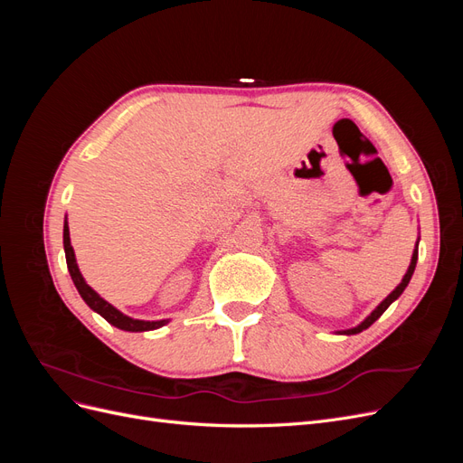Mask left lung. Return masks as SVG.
I'll return each instance as SVG.
<instances>
[{
    "mask_svg": "<svg viewBox=\"0 0 463 463\" xmlns=\"http://www.w3.org/2000/svg\"><path fill=\"white\" fill-rule=\"evenodd\" d=\"M417 247H419V240H417ZM417 247L413 249V255H411V262H410V269H408V272H405V276L402 278V282L396 286V289L394 291H392L390 293V296L381 303V305H378L376 307V309L365 318V320H363L361 322V325H357L355 328H347V330H340L338 334H345V335H352V334H359V332H363V330H367L371 325H373V322L378 318V317H381L386 309H388V307L392 305V303H394L400 296H402V293H403V289L405 288H408V284H410V279H411V276H413V270H415V264H417Z\"/></svg>",
    "mask_w": 463,
    "mask_h": 463,
    "instance_id": "obj_1",
    "label": "left lung"
}]
</instances>
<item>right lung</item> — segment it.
<instances>
[{
	"label": "right lung",
	"mask_w": 463,
	"mask_h": 463,
	"mask_svg": "<svg viewBox=\"0 0 463 463\" xmlns=\"http://www.w3.org/2000/svg\"><path fill=\"white\" fill-rule=\"evenodd\" d=\"M63 249H65V260H67V269L69 274H71L73 284L77 288V291L80 293V298L85 299V303L90 307L94 313H98L100 317H104L109 325H114L119 330L125 332H146V330H156L164 325H167V318L162 320H138V318H131L128 315H123L121 311H118L114 305L108 303L104 298L98 296V293L85 282L82 278L79 266H77V259H75V250L71 247V237H69V226H67V216H65V223H63Z\"/></svg>",
	"instance_id": "add662e5"
}]
</instances>
